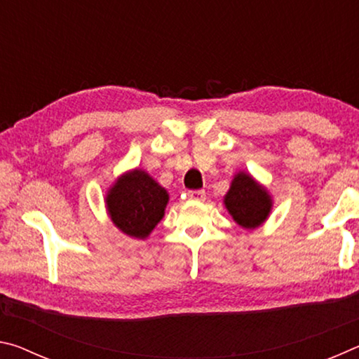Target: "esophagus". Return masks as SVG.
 Masks as SVG:
<instances>
[{
  "instance_id": "esophagus-1",
  "label": "esophagus",
  "mask_w": 359,
  "mask_h": 359,
  "mask_svg": "<svg viewBox=\"0 0 359 359\" xmlns=\"http://www.w3.org/2000/svg\"><path fill=\"white\" fill-rule=\"evenodd\" d=\"M187 196L194 201H204L205 199V191L204 190H190L187 193Z\"/></svg>"
}]
</instances>
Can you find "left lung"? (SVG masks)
Wrapping results in <instances>:
<instances>
[{
  "label": "left lung",
  "instance_id": "8db88e82",
  "mask_svg": "<svg viewBox=\"0 0 359 359\" xmlns=\"http://www.w3.org/2000/svg\"><path fill=\"white\" fill-rule=\"evenodd\" d=\"M224 205L236 223L242 228L253 229L269 215L272 203L263 187L258 185L248 174L239 172L224 196Z\"/></svg>",
  "mask_w": 359,
  "mask_h": 359
}]
</instances>
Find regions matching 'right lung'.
Listing matches in <instances>:
<instances>
[{
    "instance_id": "obj_1",
    "label": "right lung",
    "mask_w": 359,
    "mask_h": 359,
    "mask_svg": "<svg viewBox=\"0 0 359 359\" xmlns=\"http://www.w3.org/2000/svg\"><path fill=\"white\" fill-rule=\"evenodd\" d=\"M168 193L147 172L136 169L121 175L106 203L115 226L131 238L144 239L165 215Z\"/></svg>"
}]
</instances>
